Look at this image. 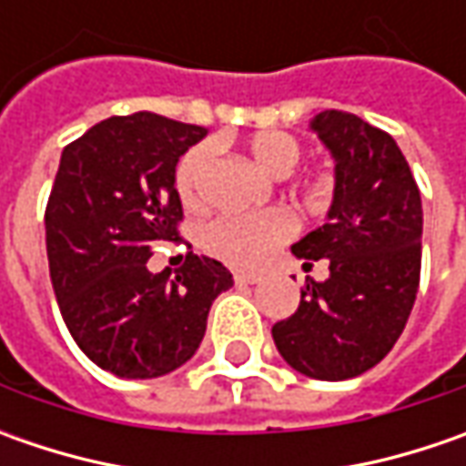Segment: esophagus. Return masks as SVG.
I'll return each mask as SVG.
<instances>
[{
	"mask_svg": "<svg viewBox=\"0 0 466 466\" xmlns=\"http://www.w3.org/2000/svg\"><path fill=\"white\" fill-rule=\"evenodd\" d=\"M233 279L241 282V285H257L261 278L259 275H254V272H243V269H238V272H233Z\"/></svg>",
	"mask_w": 466,
	"mask_h": 466,
	"instance_id": "1",
	"label": "esophagus"
}]
</instances>
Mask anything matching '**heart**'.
Returning a JSON list of instances; mask_svg holds the SVG:
<instances>
[{"label": "heart", "instance_id": "1", "mask_svg": "<svg viewBox=\"0 0 466 466\" xmlns=\"http://www.w3.org/2000/svg\"><path fill=\"white\" fill-rule=\"evenodd\" d=\"M246 147L261 168L269 170L272 176H288L303 157V145L296 137L275 129L248 137ZM212 157H215V147L209 142H199L178 160L176 188L184 205H199ZM306 188L309 194H319L324 188V181L313 178L306 184ZM293 233H296V218L282 207H272L264 212H228L215 218L212 223H207L202 243L212 257L233 267H257L278 246L290 241Z\"/></svg>", "mask_w": 466, "mask_h": 466}]
</instances>
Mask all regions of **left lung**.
Returning <instances> with one entry per match:
<instances>
[{
  "instance_id": "obj_1",
  "label": "left lung",
  "mask_w": 466,
  "mask_h": 466,
  "mask_svg": "<svg viewBox=\"0 0 466 466\" xmlns=\"http://www.w3.org/2000/svg\"><path fill=\"white\" fill-rule=\"evenodd\" d=\"M313 129L337 160L329 223L293 246L311 269L293 316L272 327L279 355L300 373L345 381L381 363L400 339L420 288V188L384 129L348 111H321Z\"/></svg>"
}]
</instances>
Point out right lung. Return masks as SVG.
Segmentation results:
<instances>
[{
  "label": "right lung",
  "instance_id": "1",
  "mask_svg": "<svg viewBox=\"0 0 466 466\" xmlns=\"http://www.w3.org/2000/svg\"><path fill=\"white\" fill-rule=\"evenodd\" d=\"M207 129L139 111L111 116L64 147L46 202V254L64 324L77 348L121 379L184 366L212 300L233 285L220 261L188 251L153 275L157 243L184 220L176 163Z\"/></svg>",
  "mask_w": 466,
  "mask_h": 466
}]
</instances>
